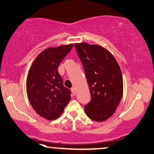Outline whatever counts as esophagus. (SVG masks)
<instances>
[{
	"label": "esophagus",
	"mask_w": 154,
	"mask_h": 154,
	"mask_svg": "<svg viewBox=\"0 0 154 154\" xmlns=\"http://www.w3.org/2000/svg\"><path fill=\"white\" fill-rule=\"evenodd\" d=\"M71 92H72V94L75 96V88H71Z\"/></svg>",
	"instance_id": "esophagus-1"
}]
</instances>
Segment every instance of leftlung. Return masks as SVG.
<instances>
[{
	"label": "left lung",
	"mask_w": 154,
	"mask_h": 154,
	"mask_svg": "<svg viewBox=\"0 0 154 154\" xmlns=\"http://www.w3.org/2000/svg\"><path fill=\"white\" fill-rule=\"evenodd\" d=\"M84 68L91 100L84 109L88 118L104 121L115 113L123 96L120 66L110 51L96 44L75 43Z\"/></svg>",
	"instance_id": "obj_1"
}]
</instances>
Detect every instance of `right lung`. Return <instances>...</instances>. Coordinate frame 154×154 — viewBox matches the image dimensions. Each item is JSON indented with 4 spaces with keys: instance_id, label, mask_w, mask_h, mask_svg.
I'll list each match as a JSON object with an SVG mask.
<instances>
[{
    "instance_id": "obj_1",
    "label": "right lung",
    "mask_w": 154,
    "mask_h": 154,
    "mask_svg": "<svg viewBox=\"0 0 154 154\" xmlns=\"http://www.w3.org/2000/svg\"><path fill=\"white\" fill-rule=\"evenodd\" d=\"M73 43L50 47L38 56L26 79L28 98L35 111L43 119H58L71 100V91L63 86L58 68L71 50Z\"/></svg>"
}]
</instances>
